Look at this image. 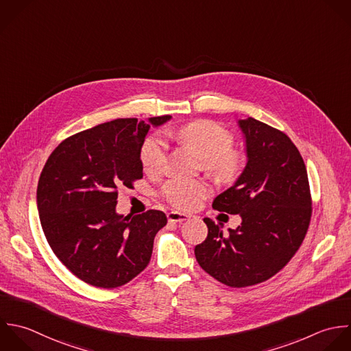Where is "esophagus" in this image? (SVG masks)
<instances>
[{
  "mask_svg": "<svg viewBox=\"0 0 351 351\" xmlns=\"http://www.w3.org/2000/svg\"><path fill=\"white\" fill-rule=\"evenodd\" d=\"M167 217H168V221L169 223H183V221H186V220H189L190 219V216H187V215H184V213H180V212H169L168 215H167Z\"/></svg>",
  "mask_w": 351,
  "mask_h": 351,
  "instance_id": "34e87169",
  "label": "esophagus"
}]
</instances>
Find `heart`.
I'll return each mask as SVG.
<instances>
[{
    "label": "heart",
    "mask_w": 351,
    "mask_h": 351,
    "mask_svg": "<svg viewBox=\"0 0 351 351\" xmlns=\"http://www.w3.org/2000/svg\"><path fill=\"white\" fill-rule=\"evenodd\" d=\"M172 136L202 157V167L219 182L234 183L245 168L242 152L231 147L232 134L210 120H195L180 125ZM167 145L158 135L149 136L141 149V162L146 173L158 175L167 164ZM206 182L199 179H172L162 189V198L175 209L194 210L209 194Z\"/></svg>",
    "instance_id": "heart-1"
}]
</instances>
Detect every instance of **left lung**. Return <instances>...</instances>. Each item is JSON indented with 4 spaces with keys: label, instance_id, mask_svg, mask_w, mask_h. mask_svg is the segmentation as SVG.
Masks as SVG:
<instances>
[{
    "label": "left lung",
    "instance_id": "obj_1",
    "mask_svg": "<svg viewBox=\"0 0 351 351\" xmlns=\"http://www.w3.org/2000/svg\"><path fill=\"white\" fill-rule=\"evenodd\" d=\"M239 127L246 138V168L212 206L241 215L242 223L226 235L205 217L208 237L194 249L201 268L234 289L263 283L283 269L302 245L312 217L308 172L293 141L253 117L239 120Z\"/></svg>",
    "mask_w": 351,
    "mask_h": 351
}]
</instances>
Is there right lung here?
<instances>
[{"label": "right lung", "instance_id": "obj_1", "mask_svg": "<svg viewBox=\"0 0 351 351\" xmlns=\"http://www.w3.org/2000/svg\"><path fill=\"white\" fill-rule=\"evenodd\" d=\"M171 116L149 119L160 125ZM150 124L116 119L64 139L49 156L36 190L40 226L57 258L80 280L120 287L149 264L161 210L116 213L120 187L143 178L141 149Z\"/></svg>", "mask_w": 351, "mask_h": 351}]
</instances>
